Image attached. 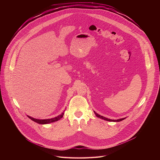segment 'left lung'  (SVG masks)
<instances>
[{
	"instance_id": "left-lung-1",
	"label": "left lung",
	"mask_w": 160,
	"mask_h": 160,
	"mask_svg": "<svg viewBox=\"0 0 160 160\" xmlns=\"http://www.w3.org/2000/svg\"><path fill=\"white\" fill-rule=\"evenodd\" d=\"M94 112L95 115H96V116L97 117H98V118H101V119H102V120L108 121V122H121V121H122V120H125V119L126 118H120V119H118V120H111V119H109V118H106V117H102V116L99 115V114H98V113H97L96 112H95V111H94Z\"/></svg>"
}]
</instances>
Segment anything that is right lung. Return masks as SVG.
Wrapping results in <instances>:
<instances>
[{
  "label": "right lung",
  "mask_w": 160,
  "mask_h": 160,
  "mask_svg": "<svg viewBox=\"0 0 160 160\" xmlns=\"http://www.w3.org/2000/svg\"><path fill=\"white\" fill-rule=\"evenodd\" d=\"M64 111L61 114V115L54 117V118H49V119H43V120H41V119H37V118H34L33 117H31L28 115H27V117L31 119L32 121L38 123V124H42V125H43V124H48V123H52V122H57L58 120H59L61 118H62V117H63L64 114Z\"/></svg>",
  "instance_id": "add662e5"
}]
</instances>
